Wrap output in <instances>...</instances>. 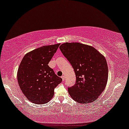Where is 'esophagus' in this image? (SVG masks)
Returning a JSON list of instances; mask_svg holds the SVG:
<instances>
[{
    "mask_svg": "<svg viewBox=\"0 0 129 129\" xmlns=\"http://www.w3.org/2000/svg\"><path fill=\"white\" fill-rule=\"evenodd\" d=\"M61 78H62V81H64L65 80V77H64V76H62V77H61Z\"/></svg>",
    "mask_w": 129,
    "mask_h": 129,
    "instance_id": "obj_1",
    "label": "esophagus"
}]
</instances>
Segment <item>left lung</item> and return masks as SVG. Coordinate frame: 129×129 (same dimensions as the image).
<instances>
[{
  "label": "left lung",
  "mask_w": 129,
  "mask_h": 129,
  "mask_svg": "<svg viewBox=\"0 0 129 129\" xmlns=\"http://www.w3.org/2000/svg\"><path fill=\"white\" fill-rule=\"evenodd\" d=\"M76 75V82L68 88L69 94L79 103L94 102L102 93L108 81L106 59L90 45L80 43H66L59 47Z\"/></svg>",
  "instance_id": "8db88e82"
}]
</instances>
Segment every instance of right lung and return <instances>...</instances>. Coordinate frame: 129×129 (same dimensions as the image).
Returning <instances> with one entry per match:
<instances>
[{
	"label": "right lung",
	"instance_id": "add662e5",
	"mask_svg": "<svg viewBox=\"0 0 129 129\" xmlns=\"http://www.w3.org/2000/svg\"><path fill=\"white\" fill-rule=\"evenodd\" d=\"M60 44L45 45L26 54L19 64L17 80L23 94L31 103L43 104L51 100L54 89L62 80L48 63Z\"/></svg>",
	"mask_w": 129,
	"mask_h": 129
}]
</instances>
